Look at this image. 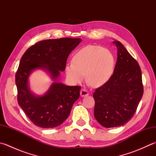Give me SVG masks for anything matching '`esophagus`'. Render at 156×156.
Wrapping results in <instances>:
<instances>
[{
  "label": "esophagus",
  "instance_id": "esophagus-1",
  "mask_svg": "<svg viewBox=\"0 0 156 156\" xmlns=\"http://www.w3.org/2000/svg\"><path fill=\"white\" fill-rule=\"evenodd\" d=\"M80 95L82 97H84V96H87L89 95V93H88V91L85 90V89H81V90L80 91Z\"/></svg>",
  "mask_w": 156,
  "mask_h": 156
}]
</instances>
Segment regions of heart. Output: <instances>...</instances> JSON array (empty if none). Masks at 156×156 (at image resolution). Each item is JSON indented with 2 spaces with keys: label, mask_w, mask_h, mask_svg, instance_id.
<instances>
[{
  "label": "heart",
  "mask_w": 156,
  "mask_h": 156,
  "mask_svg": "<svg viewBox=\"0 0 156 156\" xmlns=\"http://www.w3.org/2000/svg\"><path fill=\"white\" fill-rule=\"evenodd\" d=\"M115 63L111 51L98 45H87L74 55L73 63L66 66V76L72 83H77L83 80L86 74L88 84L101 87L112 76Z\"/></svg>",
  "instance_id": "1"
}]
</instances>
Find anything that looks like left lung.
I'll list each match as a JSON object with an SVG mask.
<instances>
[{"label": "left lung", "mask_w": 156, "mask_h": 156, "mask_svg": "<svg viewBox=\"0 0 156 156\" xmlns=\"http://www.w3.org/2000/svg\"><path fill=\"white\" fill-rule=\"evenodd\" d=\"M117 59L113 74L95 90L94 117L105 128L123 126L132 119L143 94L141 70L137 61L118 41Z\"/></svg>", "instance_id": "obj_1"}]
</instances>
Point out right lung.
Here are the masks:
<instances>
[{
	"mask_svg": "<svg viewBox=\"0 0 156 156\" xmlns=\"http://www.w3.org/2000/svg\"><path fill=\"white\" fill-rule=\"evenodd\" d=\"M81 39L61 38L34 44L22 55L16 75L17 101L29 119L39 127L52 128L65 121L74 102L79 98L81 86H69L58 82L65 70L67 58ZM36 69L46 70L54 80L45 95L31 92L28 78Z\"/></svg>",
	"mask_w": 156,
	"mask_h": 156,
	"instance_id": "obj_1",
	"label": "right lung"
}]
</instances>
